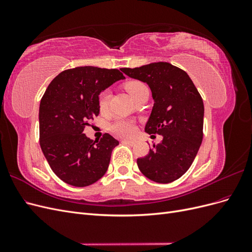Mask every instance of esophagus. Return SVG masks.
<instances>
[{
	"mask_svg": "<svg viewBox=\"0 0 252 252\" xmlns=\"http://www.w3.org/2000/svg\"><path fill=\"white\" fill-rule=\"evenodd\" d=\"M123 142H124V143H126V144H128V145H130V146H132V145H134V144H135V141H134V140L124 139V140H123Z\"/></svg>",
	"mask_w": 252,
	"mask_h": 252,
	"instance_id": "obj_1",
	"label": "esophagus"
}]
</instances>
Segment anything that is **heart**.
<instances>
[{
    "instance_id": "obj_1",
    "label": "heart",
    "mask_w": 252,
    "mask_h": 252,
    "mask_svg": "<svg viewBox=\"0 0 252 252\" xmlns=\"http://www.w3.org/2000/svg\"><path fill=\"white\" fill-rule=\"evenodd\" d=\"M146 86L140 81H130L126 84V89L132 97L139 93V91ZM111 93L109 89H105L98 95V108L102 112H105L108 109L109 101H110ZM111 130L121 136H131L135 132V124L134 122L126 119H119L111 125Z\"/></svg>"
}]
</instances>
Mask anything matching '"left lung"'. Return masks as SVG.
<instances>
[{"label": "left lung", "mask_w": 252, "mask_h": 252, "mask_svg": "<svg viewBox=\"0 0 252 252\" xmlns=\"http://www.w3.org/2000/svg\"><path fill=\"white\" fill-rule=\"evenodd\" d=\"M121 70L149 86L155 104L145 131L163 136L146 157L138 158L139 169L162 184L178 180L191 166L203 140L204 104L199 91L184 70L167 62Z\"/></svg>", "instance_id": "obj_1"}]
</instances>
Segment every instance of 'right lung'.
<instances>
[{"instance_id": "add662e5", "label": "right lung", "mask_w": 252, "mask_h": 252, "mask_svg": "<svg viewBox=\"0 0 252 252\" xmlns=\"http://www.w3.org/2000/svg\"><path fill=\"white\" fill-rule=\"evenodd\" d=\"M124 79L118 69L75 67L58 74L45 91L39 111L41 149L52 171L67 184L89 186L107 171L119 141L108 133L94 141L83 131L100 113V94Z\"/></svg>"}]
</instances>
